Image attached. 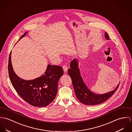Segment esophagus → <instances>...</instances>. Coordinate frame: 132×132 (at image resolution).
<instances>
[{
    "instance_id": "obj_1",
    "label": "esophagus",
    "mask_w": 132,
    "mask_h": 132,
    "mask_svg": "<svg viewBox=\"0 0 132 132\" xmlns=\"http://www.w3.org/2000/svg\"><path fill=\"white\" fill-rule=\"evenodd\" d=\"M63 68L64 71L65 72H67V70H68V67H67V66L66 65H64L63 66Z\"/></svg>"
}]
</instances>
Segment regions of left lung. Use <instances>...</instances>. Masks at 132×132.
Masks as SVG:
<instances>
[{
    "label": "left lung",
    "instance_id": "obj_1",
    "mask_svg": "<svg viewBox=\"0 0 132 132\" xmlns=\"http://www.w3.org/2000/svg\"><path fill=\"white\" fill-rule=\"evenodd\" d=\"M105 34L106 39L109 40L107 33L105 32ZM77 61L76 59H73L71 61L68 73L71 78L75 95L80 102L87 105H98L106 101L114 94L118 88L119 83L116 89L106 94H96L92 92L86 86L81 78Z\"/></svg>",
    "mask_w": 132,
    "mask_h": 132
}]
</instances>
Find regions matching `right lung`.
I'll return each instance as SVG.
<instances>
[{
  "instance_id": "add662e5",
  "label": "right lung",
  "mask_w": 132,
  "mask_h": 132,
  "mask_svg": "<svg viewBox=\"0 0 132 132\" xmlns=\"http://www.w3.org/2000/svg\"><path fill=\"white\" fill-rule=\"evenodd\" d=\"M26 33L25 32L20 39ZM11 53L12 51L9 56L8 70L11 81L16 92L24 100L32 106L45 107L49 105L57 95L59 79L64 73L62 67L48 65L44 74L34 79L26 80L20 78L15 73L11 62Z\"/></svg>"
}]
</instances>
